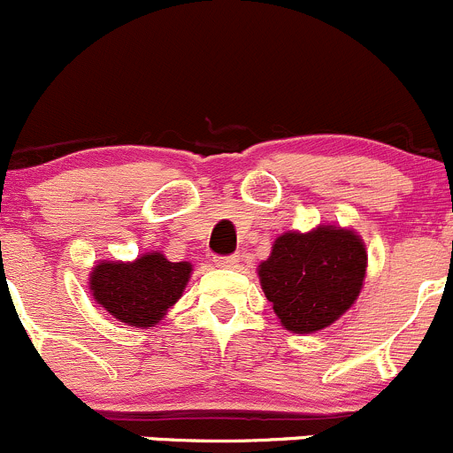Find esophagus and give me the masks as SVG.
<instances>
[{"mask_svg": "<svg viewBox=\"0 0 453 453\" xmlns=\"http://www.w3.org/2000/svg\"><path fill=\"white\" fill-rule=\"evenodd\" d=\"M216 264L220 268H237L240 265V255H228V257H216Z\"/></svg>", "mask_w": 453, "mask_h": 453, "instance_id": "34e87169", "label": "esophagus"}]
</instances>
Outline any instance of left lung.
Returning <instances> with one entry per match:
<instances>
[{"mask_svg":"<svg viewBox=\"0 0 453 453\" xmlns=\"http://www.w3.org/2000/svg\"><path fill=\"white\" fill-rule=\"evenodd\" d=\"M366 265V244L357 231L319 225L307 233H281L257 274L281 327L316 334L351 310L365 288Z\"/></svg>","mask_w":453,"mask_h":453,"instance_id":"obj_1","label":"left lung"}]
</instances>
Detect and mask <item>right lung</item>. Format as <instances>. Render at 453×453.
<instances>
[{
	"mask_svg": "<svg viewBox=\"0 0 453 453\" xmlns=\"http://www.w3.org/2000/svg\"><path fill=\"white\" fill-rule=\"evenodd\" d=\"M189 261H170L158 250L133 261H97L88 273V292L113 319L128 327H155L176 305L192 277Z\"/></svg>",
	"mask_w": 453,
	"mask_h": 453,
	"instance_id": "1",
	"label": "right lung"
}]
</instances>
